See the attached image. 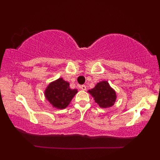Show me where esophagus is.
<instances>
[{"label": "esophagus", "instance_id": "obj_1", "mask_svg": "<svg viewBox=\"0 0 160 160\" xmlns=\"http://www.w3.org/2000/svg\"><path fill=\"white\" fill-rule=\"evenodd\" d=\"M81 89H82V90H86L87 89L86 85H82V86H81Z\"/></svg>", "mask_w": 160, "mask_h": 160}]
</instances>
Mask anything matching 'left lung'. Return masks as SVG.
Masks as SVG:
<instances>
[{
	"label": "left lung",
	"instance_id": "obj_1",
	"mask_svg": "<svg viewBox=\"0 0 160 160\" xmlns=\"http://www.w3.org/2000/svg\"><path fill=\"white\" fill-rule=\"evenodd\" d=\"M89 93L92 96L95 102L101 108H106L113 106L117 100L116 92L111 88L106 81L98 83L93 89L89 90Z\"/></svg>",
	"mask_w": 160,
	"mask_h": 160
}]
</instances>
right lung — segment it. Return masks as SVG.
Listing matches in <instances>:
<instances>
[{
  "mask_svg": "<svg viewBox=\"0 0 160 160\" xmlns=\"http://www.w3.org/2000/svg\"><path fill=\"white\" fill-rule=\"evenodd\" d=\"M69 83L60 78L48 85L44 95L52 106L58 109H64L68 106L77 89L70 88Z\"/></svg>",
  "mask_w": 160,
  "mask_h": 160,
  "instance_id": "obj_1",
  "label": "right lung"
}]
</instances>
